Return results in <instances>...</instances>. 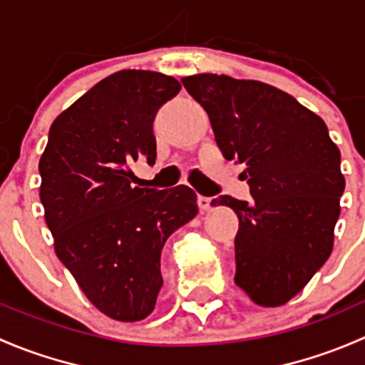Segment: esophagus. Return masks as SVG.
<instances>
[{
  "label": "esophagus",
  "mask_w": 365,
  "mask_h": 365,
  "mask_svg": "<svg viewBox=\"0 0 365 365\" xmlns=\"http://www.w3.org/2000/svg\"><path fill=\"white\" fill-rule=\"evenodd\" d=\"M197 205L203 212H208L212 208V197H206V196H197Z\"/></svg>",
  "instance_id": "1"
}]
</instances>
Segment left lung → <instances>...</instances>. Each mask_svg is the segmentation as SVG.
Instances as JSON below:
<instances>
[{
	"mask_svg": "<svg viewBox=\"0 0 365 365\" xmlns=\"http://www.w3.org/2000/svg\"><path fill=\"white\" fill-rule=\"evenodd\" d=\"M183 86L208 113L224 159L244 165L252 201L219 196L240 220L235 282L252 302L279 307L325 264L334 247L344 176L325 121L259 81L197 73Z\"/></svg>",
	"mask_w": 365,
	"mask_h": 365,
	"instance_id": "left-lung-1",
	"label": "left lung"
}]
</instances>
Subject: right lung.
<instances>
[{
  "mask_svg": "<svg viewBox=\"0 0 365 365\" xmlns=\"http://www.w3.org/2000/svg\"><path fill=\"white\" fill-rule=\"evenodd\" d=\"M171 76L120 70L53 121L38 162L54 251L88 300L118 322L155 309L165 240L197 215L192 189L132 187V160L155 162L153 120L180 91Z\"/></svg>",
  "mask_w": 365,
  "mask_h": 365,
  "instance_id": "1",
  "label": "right lung"
}]
</instances>
